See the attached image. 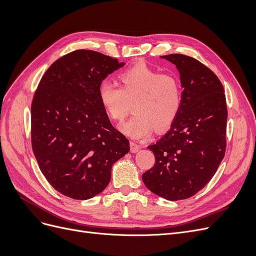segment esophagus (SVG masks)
I'll return each mask as SVG.
<instances>
[{"instance_id": "esophagus-1", "label": "esophagus", "mask_w": 256, "mask_h": 256, "mask_svg": "<svg viewBox=\"0 0 256 256\" xmlns=\"http://www.w3.org/2000/svg\"><path fill=\"white\" fill-rule=\"evenodd\" d=\"M140 150H141V145H138V144H136L134 142H131L130 143V152H132V154L138 152Z\"/></svg>"}]
</instances>
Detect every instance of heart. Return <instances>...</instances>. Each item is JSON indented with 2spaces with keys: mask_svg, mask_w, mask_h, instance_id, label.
Instances as JSON below:
<instances>
[{
  "mask_svg": "<svg viewBox=\"0 0 256 256\" xmlns=\"http://www.w3.org/2000/svg\"><path fill=\"white\" fill-rule=\"evenodd\" d=\"M120 85L102 81L99 102L113 120L122 122L134 102V115L120 129L134 138H145L154 128L164 130L176 120L182 104L180 80L171 74H160L145 64L130 67L120 76Z\"/></svg>",
  "mask_w": 256,
  "mask_h": 256,
  "instance_id": "obj_1",
  "label": "heart"
}]
</instances>
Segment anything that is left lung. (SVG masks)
Wrapping results in <instances>:
<instances>
[{
  "instance_id": "1",
  "label": "left lung",
  "mask_w": 256,
  "mask_h": 256,
  "mask_svg": "<svg viewBox=\"0 0 256 256\" xmlns=\"http://www.w3.org/2000/svg\"><path fill=\"white\" fill-rule=\"evenodd\" d=\"M180 72L182 104L171 128L147 146L156 158L142 175L152 193L168 200L191 198L210 182L226 154L228 108L210 69L184 54L161 56Z\"/></svg>"
}]
</instances>
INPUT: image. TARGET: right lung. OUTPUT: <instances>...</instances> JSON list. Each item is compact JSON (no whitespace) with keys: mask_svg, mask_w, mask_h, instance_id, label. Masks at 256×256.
Returning <instances> with one entry per match:
<instances>
[{"mask_svg":"<svg viewBox=\"0 0 256 256\" xmlns=\"http://www.w3.org/2000/svg\"><path fill=\"white\" fill-rule=\"evenodd\" d=\"M125 63L92 50L60 58L38 84L30 108V136L38 166L62 194L88 200L102 192L112 166L129 152L99 102L98 88Z\"/></svg>","mask_w":256,"mask_h":256,"instance_id":"right-lung-1","label":"right lung"}]
</instances>
